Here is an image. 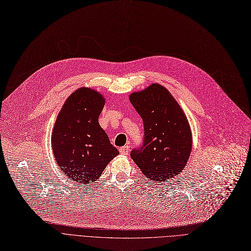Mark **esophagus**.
<instances>
[{
	"instance_id": "1",
	"label": "esophagus",
	"mask_w": 251,
	"mask_h": 251,
	"mask_svg": "<svg viewBox=\"0 0 251 251\" xmlns=\"http://www.w3.org/2000/svg\"><path fill=\"white\" fill-rule=\"evenodd\" d=\"M119 151H120L121 154H128V152H129V147H128V146L122 147V148H120V150H119Z\"/></svg>"
}]
</instances>
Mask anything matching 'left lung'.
I'll return each instance as SVG.
<instances>
[{"label":"left lung","mask_w":251,"mask_h":251,"mask_svg":"<svg viewBox=\"0 0 251 251\" xmlns=\"http://www.w3.org/2000/svg\"><path fill=\"white\" fill-rule=\"evenodd\" d=\"M129 100L144 127L143 146L131 151L132 160L151 182L163 183L178 176L192 150V133L185 113L159 83L132 92Z\"/></svg>","instance_id":"8db88e82"}]
</instances>
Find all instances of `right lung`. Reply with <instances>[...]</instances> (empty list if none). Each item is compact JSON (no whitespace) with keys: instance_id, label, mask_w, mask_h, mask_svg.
Instances as JSON below:
<instances>
[{"instance_id":"add662e5","label":"right lung","mask_w":251,"mask_h":251,"mask_svg":"<svg viewBox=\"0 0 251 251\" xmlns=\"http://www.w3.org/2000/svg\"><path fill=\"white\" fill-rule=\"evenodd\" d=\"M105 100L99 91L80 87L65 100L51 133V149L63 175L75 183L97 181L119 154L99 123Z\"/></svg>"}]
</instances>
